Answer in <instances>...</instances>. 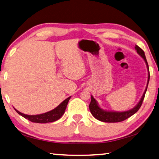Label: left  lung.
Wrapping results in <instances>:
<instances>
[{"label":"left lung","mask_w":159,"mask_h":159,"mask_svg":"<svg viewBox=\"0 0 159 159\" xmlns=\"http://www.w3.org/2000/svg\"><path fill=\"white\" fill-rule=\"evenodd\" d=\"M134 48H135L137 52H138L139 55L144 59V61L146 62L148 71H149L147 85V88L144 90V93L143 94V95H142L141 99L138 102V104H137V105L134 107L133 109L128 110V111H123V112L107 111H104V110L102 109L100 107L98 106V102H97V101L95 99H94L93 97L91 95V102L89 104V109H90L91 114H92V115L96 118V119L100 120V121L106 122V123H116V122L123 121V120L127 119V118H128L129 117H130L131 116H133V114H135V113L138 111L139 108H140V107L142 106V102H143L144 96H145V93H146V91L147 90V86H148V83H149V81L150 74H149V65H148L147 59H146V57H145L144 52L137 45H135Z\"/></svg>","instance_id":"obj_1"}]
</instances>
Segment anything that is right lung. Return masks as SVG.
Returning <instances> with one entry per match:
<instances>
[{
	"label": "right lung",
	"instance_id": "add662e5",
	"mask_svg": "<svg viewBox=\"0 0 159 159\" xmlns=\"http://www.w3.org/2000/svg\"><path fill=\"white\" fill-rule=\"evenodd\" d=\"M70 98H71V97L66 98L65 100H64L60 105H58L56 108L42 114L27 115L22 114V113L17 111V109H15L19 114L21 116L26 118V119H28L31 122L39 123H46L54 122L55 121V120L60 119V118L62 116V115L64 114V111H65L67 104H68Z\"/></svg>",
	"mask_w": 159,
	"mask_h": 159
}]
</instances>
